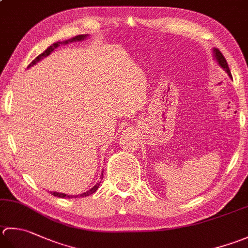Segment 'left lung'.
<instances>
[{
	"label": "left lung",
	"mask_w": 248,
	"mask_h": 248,
	"mask_svg": "<svg viewBox=\"0 0 248 248\" xmlns=\"http://www.w3.org/2000/svg\"><path fill=\"white\" fill-rule=\"evenodd\" d=\"M213 53H214V59L217 61L218 64L220 65L221 69H224L226 71V73L229 75L230 78H232V75H231V72L229 70V66H228V63L225 59V57L222 56V53L219 51V49L214 48V49H213Z\"/></svg>",
	"instance_id": "8db88e82"
}]
</instances>
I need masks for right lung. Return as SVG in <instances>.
Wrapping results in <instances>:
<instances>
[{
  "label": "right lung",
  "instance_id": "1",
  "mask_svg": "<svg viewBox=\"0 0 248 248\" xmlns=\"http://www.w3.org/2000/svg\"><path fill=\"white\" fill-rule=\"evenodd\" d=\"M87 36H88V35H87V34H81V35H77V36H75V37L71 38V40L63 41V42H56V43H53L51 46L48 47L45 51H44L43 53H41L40 56H37V57L35 58V59H34V60L30 63V64L28 65V69H30L31 66H33L34 64H36V63H37L38 61H41V60H42V59H44V58H45V57L49 56L50 53H51L53 50H55L57 47H59L60 45H62V44H67V43H71V42H80V41H84ZM102 177H103V173H102V176H101V178H102ZM100 183H101V182L96 183V185H95V186H93V187H92L91 189H89L88 191L80 193V195L72 196V195H65V193H62V192H56V191H53V192L51 191V195H52V196H55V197H58V198H64V199L84 198V197H88V196L92 195V193H94L96 190H98V188H99V186H100Z\"/></svg>",
  "mask_w": 248,
  "mask_h": 248
}]
</instances>
